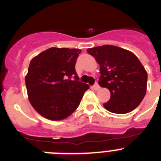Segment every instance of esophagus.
Returning a JSON list of instances; mask_svg holds the SVG:
<instances>
[{
  "label": "esophagus",
  "mask_w": 161,
  "mask_h": 161,
  "mask_svg": "<svg viewBox=\"0 0 161 161\" xmlns=\"http://www.w3.org/2000/svg\"><path fill=\"white\" fill-rule=\"evenodd\" d=\"M93 88L95 89V90H97V89L100 88V86H99V85L97 84V82H96V83L93 85Z\"/></svg>",
  "instance_id": "1"
}]
</instances>
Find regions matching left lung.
I'll return each instance as SVG.
<instances>
[{
  "label": "left lung",
  "mask_w": 161,
  "mask_h": 161,
  "mask_svg": "<svg viewBox=\"0 0 161 161\" xmlns=\"http://www.w3.org/2000/svg\"><path fill=\"white\" fill-rule=\"evenodd\" d=\"M87 52L100 65L98 84L110 92L104 107L114 114L136 109L146 94L147 81V72L139 59L127 50L111 45L89 48Z\"/></svg>",
  "instance_id": "8db88e82"
}]
</instances>
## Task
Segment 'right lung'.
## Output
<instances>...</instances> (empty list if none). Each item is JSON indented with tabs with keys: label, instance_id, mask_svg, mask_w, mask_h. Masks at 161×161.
<instances>
[{
	"label": "right lung",
	"instance_id": "1",
	"mask_svg": "<svg viewBox=\"0 0 161 161\" xmlns=\"http://www.w3.org/2000/svg\"><path fill=\"white\" fill-rule=\"evenodd\" d=\"M80 49L51 47L31 59L25 76L29 100L39 114L62 120L72 114L89 86L75 70Z\"/></svg>",
	"mask_w": 161,
	"mask_h": 161
}]
</instances>
